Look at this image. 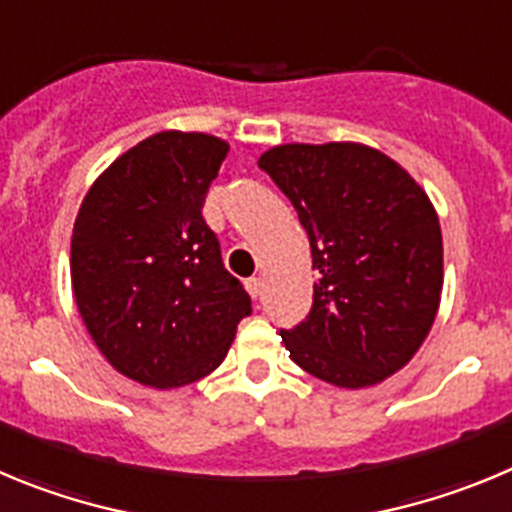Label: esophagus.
<instances>
[{
  "label": "esophagus",
  "instance_id": "34e87169",
  "mask_svg": "<svg viewBox=\"0 0 512 512\" xmlns=\"http://www.w3.org/2000/svg\"><path fill=\"white\" fill-rule=\"evenodd\" d=\"M245 285H247V290H250L252 298H260L262 296V280L260 278H247Z\"/></svg>",
  "mask_w": 512,
  "mask_h": 512
}]
</instances>
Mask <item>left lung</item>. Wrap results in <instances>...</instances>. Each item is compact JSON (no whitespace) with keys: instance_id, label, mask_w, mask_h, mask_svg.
Returning a JSON list of instances; mask_svg holds the SVG:
<instances>
[{"instance_id":"8db88e82","label":"left lung","mask_w":512,"mask_h":512,"mask_svg":"<svg viewBox=\"0 0 512 512\" xmlns=\"http://www.w3.org/2000/svg\"><path fill=\"white\" fill-rule=\"evenodd\" d=\"M298 211L313 306L283 329L290 359L336 388H370L411 362L441 301L444 245L426 191L359 142L278 145L257 160Z\"/></svg>"}]
</instances>
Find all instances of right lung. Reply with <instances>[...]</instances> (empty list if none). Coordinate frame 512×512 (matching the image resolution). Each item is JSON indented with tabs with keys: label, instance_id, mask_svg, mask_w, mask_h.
I'll return each mask as SVG.
<instances>
[{
	"label": "right lung",
	"instance_id": "add662e5",
	"mask_svg": "<svg viewBox=\"0 0 512 512\" xmlns=\"http://www.w3.org/2000/svg\"><path fill=\"white\" fill-rule=\"evenodd\" d=\"M229 145L158 132L94 181L71 237L81 319L109 365L150 388H181L227 357L252 301L204 222Z\"/></svg>",
	"mask_w": 512,
	"mask_h": 512
}]
</instances>
